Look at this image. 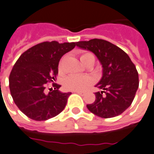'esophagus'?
Segmentation results:
<instances>
[{
    "instance_id": "obj_1",
    "label": "esophagus",
    "mask_w": 154,
    "mask_h": 154,
    "mask_svg": "<svg viewBox=\"0 0 154 154\" xmlns=\"http://www.w3.org/2000/svg\"><path fill=\"white\" fill-rule=\"evenodd\" d=\"M75 93H77V94H81V95H83V94H85V92H83V91H75Z\"/></svg>"
}]
</instances>
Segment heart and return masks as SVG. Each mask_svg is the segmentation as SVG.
I'll return each instance as SVG.
<instances>
[{"mask_svg": "<svg viewBox=\"0 0 154 154\" xmlns=\"http://www.w3.org/2000/svg\"><path fill=\"white\" fill-rule=\"evenodd\" d=\"M80 60L82 61L84 65H87L88 63H92L94 64L95 61V57L91 52L89 51H83L79 55ZM63 60L64 59H62L60 60L59 63V70L60 71H62L63 69ZM92 79L88 75H71L67 76L63 81V87L65 89L68 91H83L89 87L91 84Z\"/></svg>", "mask_w": 154, "mask_h": 154, "instance_id": "1", "label": "heart"}]
</instances>
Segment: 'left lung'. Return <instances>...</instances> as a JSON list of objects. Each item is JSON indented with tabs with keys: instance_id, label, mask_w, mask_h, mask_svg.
<instances>
[{
	"instance_id": "8db88e82",
	"label": "left lung",
	"mask_w": 154,
	"mask_h": 154,
	"mask_svg": "<svg viewBox=\"0 0 154 154\" xmlns=\"http://www.w3.org/2000/svg\"><path fill=\"white\" fill-rule=\"evenodd\" d=\"M76 45L94 53L103 68V77L96 85L102 91L94 93L95 100L87 104V109L103 119L122 114L131 105L139 86L134 63L123 50L105 40L79 41Z\"/></svg>"
}]
</instances>
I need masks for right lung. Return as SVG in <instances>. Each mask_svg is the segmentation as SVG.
<instances>
[{"label": "right lung", "instance_id": "right-lung-1", "mask_svg": "<svg viewBox=\"0 0 154 154\" xmlns=\"http://www.w3.org/2000/svg\"><path fill=\"white\" fill-rule=\"evenodd\" d=\"M75 45L45 41L28 49L17 60L9 75V89L15 104L29 119L45 121L63 110L71 92H60L61 86L55 83L48 94L45 89L56 79L61 57Z\"/></svg>", "mask_w": 154, "mask_h": 154}]
</instances>
